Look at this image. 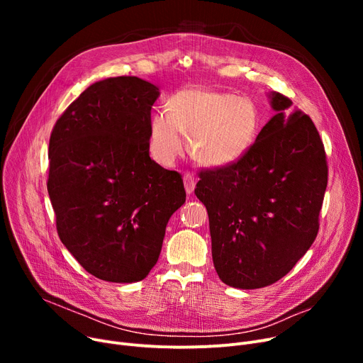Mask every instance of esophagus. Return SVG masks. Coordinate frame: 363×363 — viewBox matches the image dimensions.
<instances>
[{"mask_svg":"<svg viewBox=\"0 0 363 363\" xmlns=\"http://www.w3.org/2000/svg\"><path fill=\"white\" fill-rule=\"evenodd\" d=\"M184 186L186 194H191L196 188V178L191 174H185L184 175Z\"/></svg>","mask_w":363,"mask_h":363,"instance_id":"esophagus-1","label":"esophagus"}]
</instances>
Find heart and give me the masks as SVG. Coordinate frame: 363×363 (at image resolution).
<instances>
[{
    "label": "heart",
    "mask_w": 363,
    "mask_h": 363,
    "mask_svg": "<svg viewBox=\"0 0 363 363\" xmlns=\"http://www.w3.org/2000/svg\"><path fill=\"white\" fill-rule=\"evenodd\" d=\"M166 110L152 114L148 133L151 155L164 164L182 152V133L199 163L230 166L249 151L260 129L255 103L231 92L186 88L172 95Z\"/></svg>",
    "instance_id": "obj_1"
}]
</instances>
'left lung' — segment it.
<instances>
[{"mask_svg": "<svg viewBox=\"0 0 363 363\" xmlns=\"http://www.w3.org/2000/svg\"><path fill=\"white\" fill-rule=\"evenodd\" d=\"M278 113L235 163L201 169L196 186L206 206L212 256L230 287H268L313 244L328 184L325 148L308 114L272 92Z\"/></svg>", "mask_w": 363, "mask_h": 363, "instance_id": "obj_1", "label": "left lung"}]
</instances>
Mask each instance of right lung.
<instances>
[{"mask_svg":"<svg viewBox=\"0 0 363 363\" xmlns=\"http://www.w3.org/2000/svg\"><path fill=\"white\" fill-rule=\"evenodd\" d=\"M159 95L137 76L95 82L51 132L47 188L57 234L103 281L144 279L157 263L169 218L185 203L181 174L150 159Z\"/></svg>","mask_w":363,"mask_h":363,"instance_id":"add662e5","label":"right lung"}]
</instances>
